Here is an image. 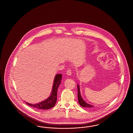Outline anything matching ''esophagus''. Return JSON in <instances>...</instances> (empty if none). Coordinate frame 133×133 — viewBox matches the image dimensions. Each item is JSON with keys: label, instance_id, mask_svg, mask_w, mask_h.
Here are the masks:
<instances>
[{"label": "esophagus", "instance_id": "obj_1", "mask_svg": "<svg viewBox=\"0 0 133 133\" xmlns=\"http://www.w3.org/2000/svg\"><path fill=\"white\" fill-rule=\"evenodd\" d=\"M66 74H67V75H72V71H71V70L70 69H68L67 70V73H66Z\"/></svg>", "mask_w": 133, "mask_h": 133}]
</instances>
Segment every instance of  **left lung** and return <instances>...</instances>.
I'll return each instance as SVG.
<instances>
[{
	"label": "left lung",
	"instance_id": "8db88e82",
	"mask_svg": "<svg viewBox=\"0 0 133 133\" xmlns=\"http://www.w3.org/2000/svg\"><path fill=\"white\" fill-rule=\"evenodd\" d=\"M77 88H78V102H79V104L81 106H82L83 107L88 108H92L94 107V106L86 103L83 100L80 94V88H79V85H77Z\"/></svg>",
	"mask_w": 133,
	"mask_h": 133
}]
</instances>
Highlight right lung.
<instances>
[{
    "label": "right lung",
    "mask_w": 133,
    "mask_h": 133,
    "mask_svg": "<svg viewBox=\"0 0 133 133\" xmlns=\"http://www.w3.org/2000/svg\"><path fill=\"white\" fill-rule=\"evenodd\" d=\"M62 74H57L54 79L52 93L49 97L44 101L36 104H31L26 102V103L33 108L36 109L48 110L53 107L57 101V90L59 86L61 84Z\"/></svg>",
    "instance_id": "1"
}]
</instances>
